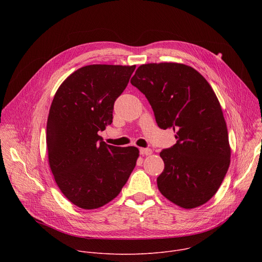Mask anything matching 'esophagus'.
I'll return each mask as SVG.
<instances>
[{
  "mask_svg": "<svg viewBox=\"0 0 262 262\" xmlns=\"http://www.w3.org/2000/svg\"><path fill=\"white\" fill-rule=\"evenodd\" d=\"M140 154L142 156H151L152 155V150L150 148H141L140 149Z\"/></svg>",
  "mask_w": 262,
  "mask_h": 262,
  "instance_id": "34e87169",
  "label": "esophagus"
}]
</instances>
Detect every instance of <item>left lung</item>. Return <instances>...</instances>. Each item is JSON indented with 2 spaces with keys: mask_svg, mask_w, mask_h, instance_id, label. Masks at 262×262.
<instances>
[{
  "mask_svg": "<svg viewBox=\"0 0 262 262\" xmlns=\"http://www.w3.org/2000/svg\"><path fill=\"white\" fill-rule=\"evenodd\" d=\"M130 83L148 99L158 125L173 128L176 144L160 154L165 169L158 188L174 204L191 209L219 190L231 149L221 104L208 82L191 66L149 63Z\"/></svg>",
  "mask_w": 262,
  "mask_h": 262,
  "instance_id": "left-lung-1",
  "label": "left lung"
}]
</instances>
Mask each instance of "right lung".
Returning <instances> with one entry per match:
<instances>
[{"label": "right lung", "mask_w": 262, "mask_h": 262, "mask_svg": "<svg viewBox=\"0 0 262 262\" xmlns=\"http://www.w3.org/2000/svg\"><path fill=\"white\" fill-rule=\"evenodd\" d=\"M136 65L93 64L71 73L57 90L47 123L49 164L63 195L83 209L116 198L136 167L139 149L102 141L115 100Z\"/></svg>", "instance_id": "1"}]
</instances>
